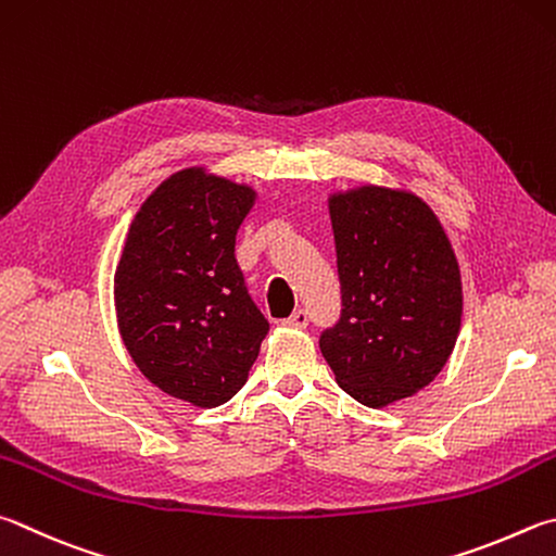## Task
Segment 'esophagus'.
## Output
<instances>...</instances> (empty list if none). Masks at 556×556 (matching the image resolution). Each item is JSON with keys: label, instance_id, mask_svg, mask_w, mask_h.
<instances>
[{"label": "esophagus", "instance_id": "34e87169", "mask_svg": "<svg viewBox=\"0 0 556 556\" xmlns=\"http://www.w3.org/2000/svg\"><path fill=\"white\" fill-rule=\"evenodd\" d=\"M285 323H287V326H291V328H306L308 326V311L306 308H296Z\"/></svg>", "mask_w": 556, "mask_h": 556}]
</instances>
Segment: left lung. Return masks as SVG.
<instances>
[{
  "instance_id": "obj_1",
  "label": "left lung",
  "mask_w": 556,
  "mask_h": 556,
  "mask_svg": "<svg viewBox=\"0 0 556 556\" xmlns=\"http://www.w3.org/2000/svg\"><path fill=\"white\" fill-rule=\"evenodd\" d=\"M342 313L320 352L342 391L383 408L426 389L462 326V277L438 216L410 191L357 187L328 199Z\"/></svg>"
}]
</instances>
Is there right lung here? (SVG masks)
<instances>
[{
  "instance_id": "add662e5",
  "label": "right lung",
  "mask_w": 556,
  "mask_h": 556,
  "mask_svg": "<svg viewBox=\"0 0 556 556\" xmlns=\"http://www.w3.org/2000/svg\"><path fill=\"white\" fill-rule=\"evenodd\" d=\"M252 204L248 185L181 169L143 201L116 265L128 355L157 389L201 408L236 396L269 330L236 260Z\"/></svg>"
}]
</instances>
